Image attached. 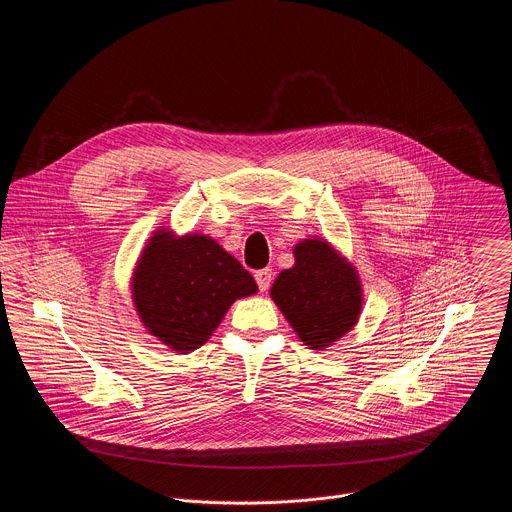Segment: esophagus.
I'll return each mask as SVG.
<instances>
[{
	"label": "esophagus",
	"mask_w": 512,
	"mask_h": 512,
	"mask_svg": "<svg viewBox=\"0 0 512 512\" xmlns=\"http://www.w3.org/2000/svg\"><path fill=\"white\" fill-rule=\"evenodd\" d=\"M254 278H256V284H258V288H260V292H268L270 290V284H272V270H258L256 274H254Z\"/></svg>",
	"instance_id": "34e87169"
}]
</instances>
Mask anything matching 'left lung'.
Segmentation results:
<instances>
[{
  "label": "left lung",
  "mask_w": 512,
  "mask_h": 512,
  "mask_svg": "<svg viewBox=\"0 0 512 512\" xmlns=\"http://www.w3.org/2000/svg\"><path fill=\"white\" fill-rule=\"evenodd\" d=\"M293 258L292 268L280 272L270 295L303 345L325 351L359 321V272L323 238L301 240L293 246Z\"/></svg>",
  "instance_id": "8db88e82"
}]
</instances>
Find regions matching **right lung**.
Returning a JSON list of instances; mask_svg holds the SVG:
<instances>
[{
	"label": "right lung",
	"instance_id": "obj_1",
	"mask_svg": "<svg viewBox=\"0 0 512 512\" xmlns=\"http://www.w3.org/2000/svg\"><path fill=\"white\" fill-rule=\"evenodd\" d=\"M258 292L248 270L205 234L159 228L132 276V299L149 335L175 353L205 345L230 305Z\"/></svg>",
	"mask_w": 512,
	"mask_h": 512
}]
</instances>
